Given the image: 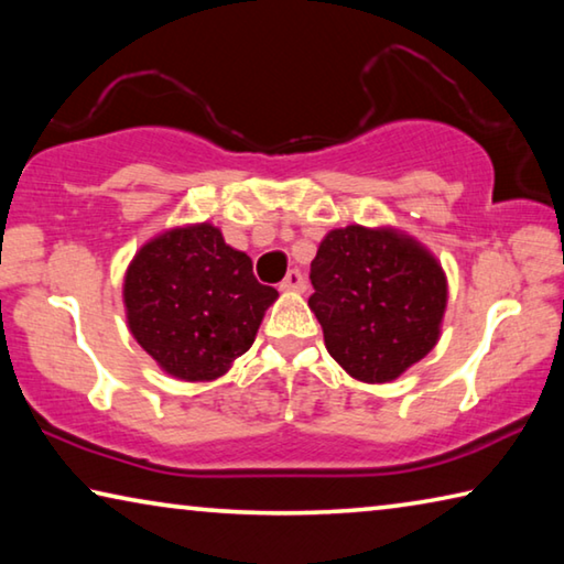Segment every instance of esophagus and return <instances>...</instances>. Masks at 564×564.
Wrapping results in <instances>:
<instances>
[{
  "mask_svg": "<svg viewBox=\"0 0 564 564\" xmlns=\"http://www.w3.org/2000/svg\"><path fill=\"white\" fill-rule=\"evenodd\" d=\"M281 291H305V279H303V273L299 271V269H293V271H289V275H285V279L281 281Z\"/></svg>",
  "mask_w": 564,
  "mask_h": 564,
  "instance_id": "obj_1",
  "label": "esophagus"
}]
</instances>
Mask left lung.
<instances>
[{"mask_svg":"<svg viewBox=\"0 0 564 564\" xmlns=\"http://www.w3.org/2000/svg\"><path fill=\"white\" fill-rule=\"evenodd\" d=\"M311 311L346 373L390 383L441 338L447 281L415 238L393 228L330 231L311 263Z\"/></svg>","mask_w":564,"mask_h":564,"instance_id":"obj_1","label":"left lung"}]
</instances>
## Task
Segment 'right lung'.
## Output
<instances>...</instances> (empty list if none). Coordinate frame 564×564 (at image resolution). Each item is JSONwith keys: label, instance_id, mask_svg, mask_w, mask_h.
<instances>
[{"label": "right lung", "instance_id": "obj_1", "mask_svg": "<svg viewBox=\"0 0 564 564\" xmlns=\"http://www.w3.org/2000/svg\"><path fill=\"white\" fill-rule=\"evenodd\" d=\"M275 299L212 224L151 238L123 279L131 336L169 376L191 383L224 376L253 346Z\"/></svg>", "mask_w": 564, "mask_h": 564}]
</instances>
